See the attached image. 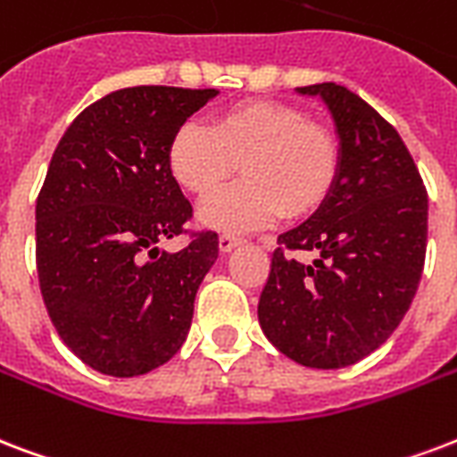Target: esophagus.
<instances>
[{
  "label": "esophagus",
  "mask_w": 457,
  "mask_h": 457,
  "mask_svg": "<svg viewBox=\"0 0 457 457\" xmlns=\"http://www.w3.org/2000/svg\"><path fill=\"white\" fill-rule=\"evenodd\" d=\"M218 244H220V252L228 253V252H232V249H237L239 244H244V239L239 235H229V232H222L220 239H218Z\"/></svg>",
  "instance_id": "1"
}]
</instances>
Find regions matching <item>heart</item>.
<instances>
[{"label":"heart","mask_w":457,"mask_h":457,"mask_svg":"<svg viewBox=\"0 0 457 457\" xmlns=\"http://www.w3.org/2000/svg\"><path fill=\"white\" fill-rule=\"evenodd\" d=\"M242 167L244 182L201 204L204 225L246 232L280 215L302 218L326 201L337 174V145L297 107L244 100L213 117L211 129L184 121L167 144L174 182L194 196L213 194Z\"/></svg>","instance_id":"obj_1"}]
</instances>
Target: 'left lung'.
<instances>
[{"instance_id": "left-lung-1", "label": "left lung", "mask_w": 457, "mask_h": 457, "mask_svg": "<svg viewBox=\"0 0 457 457\" xmlns=\"http://www.w3.org/2000/svg\"><path fill=\"white\" fill-rule=\"evenodd\" d=\"M297 90L328 104L337 174L319 211L278 237L259 323L297 364L340 369L381 347L412 304L429 198L400 134L371 104L337 83ZM287 251L320 256L304 267Z\"/></svg>"}]
</instances>
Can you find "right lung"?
I'll list each match as a JSON object with an SVG mask.
<instances>
[{"label": "right lung", "instance_id": "1", "mask_svg": "<svg viewBox=\"0 0 457 457\" xmlns=\"http://www.w3.org/2000/svg\"><path fill=\"white\" fill-rule=\"evenodd\" d=\"M215 88L136 86L88 104L66 129L35 204V261L59 337L100 374H148L179 353L198 285L218 259L213 229L182 252L191 204L167 144Z\"/></svg>", "mask_w": 457, "mask_h": 457}]
</instances>
